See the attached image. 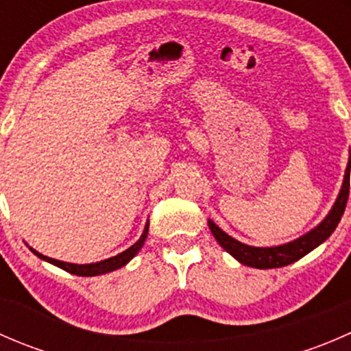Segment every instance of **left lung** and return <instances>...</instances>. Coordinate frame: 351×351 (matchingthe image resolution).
Segmentation results:
<instances>
[{
    "label": "left lung",
    "instance_id": "left-lung-1",
    "mask_svg": "<svg viewBox=\"0 0 351 351\" xmlns=\"http://www.w3.org/2000/svg\"><path fill=\"white\" fill-rule=\"evenodd\" d=\"M350 169H351V149H350V158L348 165L345 169V178H343L341 190H339L338 197H336L335 204H332L331 210L328 212L326 217L316 226V228L311 229L306 234L299 236L293 241L278 244V246H250V244H244L238 239H234L232 236H229L228 232L222 231L214 221L208 219V228H210L212 234L217 239V243L228 251L231 256H234L239 263L246 265L251 268H260V270H267V268H280L287 267V265L293 263V261L300 260L302 256H306L307 253H311L313 250H316L319 244H323L329 236L332 234V231L336 229L338 222L341 221V215L345 212L346 202H348L350 195Z\"/></svg>",
    "mask_w": 351,
    "mask_h": 351
}]
</instances>
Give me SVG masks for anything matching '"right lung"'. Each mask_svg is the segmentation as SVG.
I'll return each instance as SVG.
<instances>
[{"label":"right lung","instance_id":"add662e5","mask_svg":"<svg viewBox=\"0 0 351 351\" xmlns=\"http://www.w3.org/2000/svg\"><path fill=\"white\" fill-rule=\"evenodd\" d=\"M147 231H149V221H147L146 226H144V231H143V234H141V238L137 239V241L134 243L132 246L127 247V250L122 251V253L115 254V256L107 258V260L97 261V263H86V265L67 263V261L54 260V258L45 256V254H42V253H38V251H35L34 247H30V246H28V247H30L32 253L37 254V256L40 258V260L47 261V263H51V265H56V267L62 268V270L69 271V274L80 275V277H97V275H105V274H110V271L119 270V268L125 267V265L129 263V261L132 260V258L136 256L137 253H139L141 247L144 246V241H146V238H147Z\"/></svg>","mask_w":351,"mask_h":351}]
</instances>
